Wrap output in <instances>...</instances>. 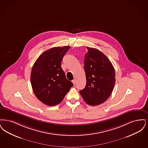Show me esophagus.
<instances>
[{
    "instance_id": "esophagus-1",
    "label": "esophagus",
    "mask_w": 148,
    "mask_h": 148,
    "mask_svg": "<svg viewBox=\"0 0 148 148\" xmlns=\"http://www.w3.org/2000/svg\"><path fill=\"white\" fill-rule=\"evenodd\" d=\"M72 83L73 84L75 85V83H76V80L74 79H73V80L72 81Z\"/></svg>"
}]
</instances>
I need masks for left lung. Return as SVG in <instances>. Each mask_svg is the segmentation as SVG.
I'll return each instance as SVG.
<instances>
[{
  "instance_id": "left-lung-1",
  "label": "left lung",
  "mask_w": 148,
  "mask_h": 148,
  "mask_svg": "<svg viewBox=\"0 0 148 148\" xmlns=\"http://www.w3.org/2000/svg\"><path fill=\"white\" fill-rule=\"evenodd\" d=\"M84 68L86 85L79 93L90 106L101 104L110 96L115 84L114 69L107 57L97 49L86 47Z\"/></svg>"
}]
</instances>
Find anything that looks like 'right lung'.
I'll list each match as a JSON object with an SVG mask.
<instances>
[{
  "instance_id": "obj_1",
  "label": "right lung",
  "mask_w": 148,
  "mask_h": 148,
  "mask_svg": "<svg viewBox=\"0 0 148 148\" xmlns=\"http://www.w3.org/2000/svg\"><path fill=\"white\" fill-rule=\"evenodd\" d=\"M70 46L55 47L43 52L32 66V90L41 102L53 106L61 102L73 84L61 68V61Z\"/></svg>"
}]
</instances>
